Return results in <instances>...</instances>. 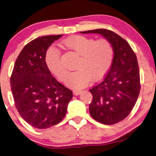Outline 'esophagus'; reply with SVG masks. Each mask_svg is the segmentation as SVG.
<instances>
[{
  "label": "esophagus",
  "instance_id": "esophagus-1",
  "mask_svg": "<svg viewBox=\"0 0 156 156\" xmlns=\"http://www.w3.org/2000/svg\"><path fill=\"white\" fill-rule=\"evenodd\" d=\"M80 93H81V91H80V90H73V93L74 95H79Z\"/></svg>",
  "mask_w": 156,
  "mask_h": 156
}]
</instances>
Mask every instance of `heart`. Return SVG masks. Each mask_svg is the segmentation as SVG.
<instances>
[{
	"label": "heart",
	"instance_id": "1",
	"mask_svg": "<svg viewBox=\"0 0 156 156\" xmlns=\"http://www.w3.org/2000/svg\"><path fill=\"white\" fill-rule=\"evenodd\" d=\"M64 48L79 56L75 66L76 71L68 75V87L80 89L88 86L90 80H98L105 76L113 63L114 48L106 38L95 40L84 36H70L63 42ZM45 63L51 73L61 81L66 79L67 69L61 60L60 52L50 49L45 55Z\"/></svg>",
	"mask_w": 156,
	"mask_h": 156
}]
</instances>
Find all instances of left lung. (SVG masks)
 Returning <instances> with one entry per match:
<instances>
[{
	"label": "left lung",
	"mask_w": 156,
	"mask_h": 156,
	"mask_svg": "<svg viewBox=\"0 0 156 156\" xmlns=\"http://www.w3.org/2000/svg\"><path fill=\"white\" fill-rule=\"evenodd\" d=\"M82 33H98L111 41L114 48L113 63L102 81L90 90L89 111L93 119L113 125L125 119L133 108L140 90V72L136 53L125 39L107 29Z\"/></svg>",
	"instance_id": "obj_1"
}]
</instances>
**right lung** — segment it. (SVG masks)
Listing matches in <instances>:
<instances>
[{"mask_svg": "<svg viewBox=\"0 0 156 156\" xmlns=\"http://www.w3.org/2000/svg\"><path fill=\"white\" fill-rule=\"evenodd\" d=\"M62 35L45 36L25 45L16 59L10 77L15 106L29 125L46 129L65 117L72 91L52 76L45 63L50 45Z\"/></svg>", "mask_w": 156, "mask_h": 156, "instance_id": "right-lung-1", "label": "right lung"}]
</instances>
